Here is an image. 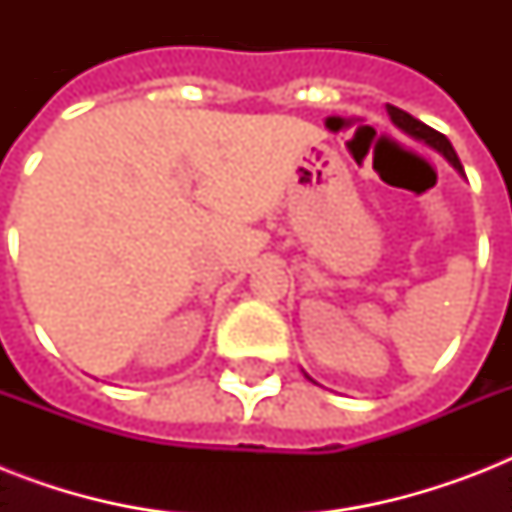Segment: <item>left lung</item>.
<instances>
[{
	"instance_id": "1",
	"label": "left lung",
	"mask_w": 512,
	"mask_h": 512,
	"mask_svg": "<svg viewBox=\"0 0 512 512\" xmlns=\"http://www.w3.org/2000/svg\"><path fill=\"white\" fill-rule=\"evenodd\" d=\"M388 114L390 119H393V124H396L398 130H404L406 135H412V138L422 140V143H428L430 148H436V151H441V154L452 162V167L457 172H462V164L460 159H457V154H454L452 143H449V138L446 135H441V132H436L433 127H428V124H422L420 119H414L412 114H406V111H401V108L396 106H388ZM465 175V172H462Z\"/></svg>"
}]
</instances>
